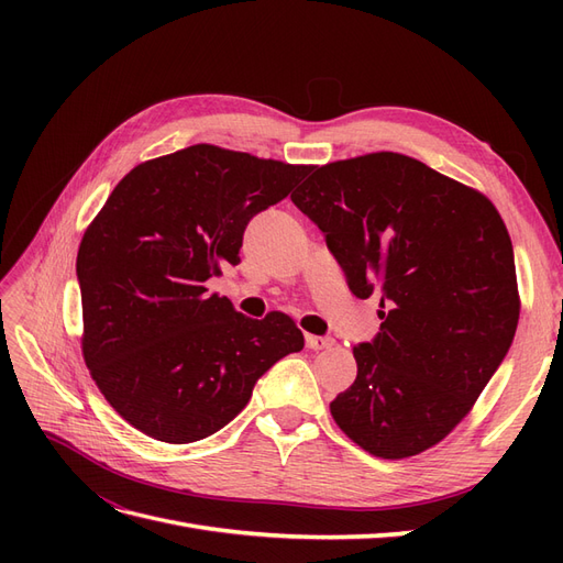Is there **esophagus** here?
Instances as JSON below:
<instances>
[{
  "label": "esophagus",
  "instance_id": "obj_1",
  "mask_svg": "<svg viewBox=\"0 0 563 563\" xmlns=\"http://www.w3.org/2000/svg\"><path fill=\"white\" fill-rule=\"evenodd\" d=\"M308 331H312V329H310V327H308ZM308 331H305V333H308ZM308 335H310V338H312V333H308Z\"/></svg>",
  "mask_w": 563,
  "mask_h": 563
}]
</instances>
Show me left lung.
<instances>
[{"mask_svg": "<svg viewBox=\"0 0 563 563\" xmlns=\"http://www.w3.org/2000/svg\"><path fill=\"white\" fill-rule=\"evenodd\" d=\"M282 172L246 152L185 147L135 166L84 232V362L152 439L190 444L223 430L263 373L302 350L286 314L253 319L211 291L220 263H240L249 220L286 197Z\"/></svg>", "mask_w": 563, "mask_h": 563, "instance_id": "8db88e82", "label": "left lung"}]
</instances>
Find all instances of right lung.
Here are the masks:
<instances>
[{
	"mask_svg": "<svg viewBox=\"0 0 563 563\" xmlns=\"http://www.w3.org/2000/svg\"><path fill=\"white\" fill-rule=\"evenodd\" d=\"M296 203L327 234L380 329L354 347L356 378L331 404L354 444L408 457L439 444L503 364L519 321L515 251L498 211L397 152L329 166Z\"/></svg>",
	"mask_w": 563,
	"mask_h": 563,
	"instance_id": "right-lung-1",
	"label": "right lung"
}]
</instances>
